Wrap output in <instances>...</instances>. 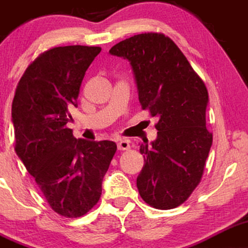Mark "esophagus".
<instances>
[{
  "label": "esophagus",
  "instance_id": "obj_1",
  "mask_svg": "<svg viewBox=\"0 0 248 248\" xmlns=\"http://www.w3.org/2000/svg\"><path fill=\"white\" fill-rule=\"evenodd\" d=\"M117 147H118L119 151H127V150H130V141L127 139H121L117 143Z\"/></svg>",
  "mask_w": 248,
  "mask_h": 248
}]
</instances>
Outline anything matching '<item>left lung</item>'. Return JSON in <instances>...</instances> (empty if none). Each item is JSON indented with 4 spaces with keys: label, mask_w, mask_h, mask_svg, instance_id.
Wrapping results in <instances>:
<instances>
[{
    "label": "left lung",
    "mask_w": 248,
    "mask_h": 248,
    "mask_svg": "<svg viewBox=\"0 0 248 248\" xmlns=\"http://www.w3.org/2000/svg\"><path fill=\"white\" fill-rule=\"evenodd\" d=\"M111 55L130 61L141 109L157 117V139L141 144L144 164L139 194L158 210L185 202L199 185L212 145L206 129L208 93L177 44L161 32H144L119 42Z\"/></svg>",
    "instance_id": "obj_1"
}]
</instances>
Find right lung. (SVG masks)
Returning a JSON list of instances; mask_svg holds the SVG:
<instances>
[{
  "label": "right lung",
  "instance_id": "obj_1",
  "mask_svg": "<svg viewBox=\"0 0 248 248\" xmlns=\"http://www.w3.org/2000/svg\"><path fill=\"white\" fill-rule=\"evenodd\" d=\"M101 46H55L28 65L15 90V151L50 207L65 218L98 202L102 180L116 154L113 141L76 139L66 126L85 71Z\"/></svg>",
  "mask_w": 248,
  "mask_h": 248
}]
</instances>
